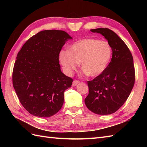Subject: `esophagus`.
Returning <instances> with one entry per match:
<instances>
[{
    "label": "esophagus",
    "mask_w": 147,
    "mask_h": 147,
    "mask_svg": "<svg viewBox=\"0 0 147 147\" xmlns=\"http://www.w3.org/2000/svg\"><path fill=\"white\" fill-rule=\"evenodd\" d=\"M80 83V82L78 80H75L73 82V83H72V86H76L77 84H78Z\"/></svg>",
    "instance_id": "1"
}]
</instances>
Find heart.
<instances>
[{"label": "heart", "instance_id": "heart-1", "mask_svg": "<svg viewBox=\"0 0 147 147\" xmlns=\"http://www.w3.org/2000/svg\"><path fill=\"white\" fill-rule=\"evenodd\" d=\"M112 56L109 44L93 38L75 42L59 53V61L65 73L70 75L80 63L83 72L92 77L100 75L107 67Z\"/></svg>", "mask_w": 147, "mask_h": 147}]
</instances>
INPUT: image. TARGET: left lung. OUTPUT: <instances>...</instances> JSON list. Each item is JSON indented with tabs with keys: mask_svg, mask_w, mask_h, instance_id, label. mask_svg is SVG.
Here are the masks:
<instances>
[{
	"mask_svg": "<svg viewBox=\"0 0 147 147\" xmlns=\"http://www.w3.org/2000/svg\"><path fill=\"white\" fill-rule=\"evenodd\" d=\"M107 40L112 57L105 70L88 82L89 94L84 99L87 108L98 115L115 113L129 96L135 83V69L129 49L123 40L108 28L91 29Z\"/></svg>",
	"mask_w": 147,
	"mask_h": 147,
	"instance_id": "8db88e82",
	"label": "left lung"
}]
</instances>
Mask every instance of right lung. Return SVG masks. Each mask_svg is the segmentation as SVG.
Returning a JSON list of instances; mask_svg holds the SVG:
<instances>
[{
	"label": "right lung",
	"mask_w": 147,
	"mask_h": 147,
	"mask_svg": "<svg viewBox=\"0 0 147 147\" xmlns=\"http://www.w3.org/2000/svg\"><path fill=\"white\" fill-rule=\"evenodd\" d=\"M63 30H42L26 42L16 57L12 81L21 105L34 116L47 118L63 107L73 79L61 72L59 53L67 39Z\"/></svg>",
	"instance_id": "add662e5"
}]
</instances>
